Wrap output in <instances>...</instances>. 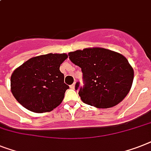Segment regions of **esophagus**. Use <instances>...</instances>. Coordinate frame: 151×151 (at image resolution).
Masks as SVG:
<instances>
[{
	"label": "esophagus",
	"mask_w": 151,
	"mask_h": 151,
	"mask_svg": "<svg viewBox=\"0 0 151 151\" xmlns=\"http://www.w3.org/2000/svg\"><path fill=\"white\" fill-rule=\"evenodd\" d=\"M70 88H71V89H74V88H75V83H73V84H71V85H70Z\"/></svg>",
	"instance_id": "esophagus-1"
}]
</instances>
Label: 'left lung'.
I'll return each mask as SVG.
<instances>
[{
  "mask_svg": "<svg viewBox=\"0 0 151 151\" xmlns=\"http://www.w3.org/2000/svg\"><path fill=\"white\" fill-rule=\"evenodd\" d=\"M72 63L81 68L83 86L75 90L83 102L99 109L115 106L130 90L133 70L127 59L104 48H88L68 53Z\"/></svg>",
  "mask_w": 151,
  "mask_h": 151,
  "instance_id": "1",
  "label": "left lung"
}]
</instances>
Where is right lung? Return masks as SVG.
<instances>
[{"instance_id":"obj_1","label":"right lung","mask_w":151,"mask_h":151,"mask_svg":"<svg viewBox=\"0 0 151 151\" xmlns=\"http://www.w3.org/2000/svg\"><path fill=\"white\" fill-rule=\"evenodd\" d=\"M67 58L66 53H49L32 57L21 65L11 77V90L16 100L38 113L57 107L69 88L60 70Z\"/></svg>"}]
</instances>
